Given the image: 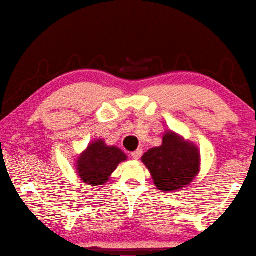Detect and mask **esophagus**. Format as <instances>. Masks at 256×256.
Returning <instances> with one entry per match:
<instances>
[{
	"mask_svg": "<svg viewBox=\"0 0 256 256\" xmlns=\"http://www.w3.org/2000/svg\"><path fill=\"white\" fill-rule=\"evenodd\" d=\"M142 156H143V150H136L135 152L132 153V156L135 158V160H140Z\"/></svg>",
	"mask_w": 256,
	"mask_h": 256,
	"instance_id": "34e87169",
	"label": "esophagus"
}]
</instances>
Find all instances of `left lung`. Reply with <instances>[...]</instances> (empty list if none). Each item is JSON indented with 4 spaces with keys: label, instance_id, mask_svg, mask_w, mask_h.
Instances as JSON below:
<instances>
[{
    "label": "left lung",
    "instance_id": "1",
    "mask_svg": "<svg viewBox=\"0 0 256 256\" xmlns=\"http://www.w3.org/2000/svg\"><path fill=\"white\" fill-rule=\"evenodd\" d=\"M142 161L160 190H178L192 182L200 170L198 148L174 132L163 136L162 145L146 152Z\"/></svg>",
    "mask_w": 256,
    "mask_h": 256
}]
</instances>
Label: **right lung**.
Wrapping results in <instances>:
<instances>
[{
  "mask_svg": "<svg viewBox=\"0 0 256 256\" xmlns=\"http://www.w3.org/2000/svg\"><path fill=\"white\" fill-rule=\"evenodd\" d=\"M127 156L114 146H108L102 140L94 142L84 152L77 161V170L80 179L90 186L106 184L110 174L116 169L120 162Z\"/></svg>",
  "mask_w": 256,
  "mask_h": 256,
  "instance_id": "right-lung-1",
  "label": "right lung"
}]
</instances>
